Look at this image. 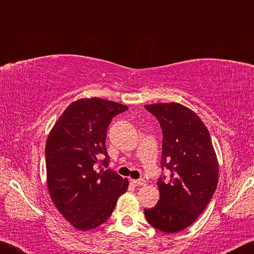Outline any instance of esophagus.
<instances>
[{"label": "esophagus", "instance_id": "34e87169", "mask_svg": "<svg viewBox=\"0 0 254 254\" xmlns=\"http://www.w3.org/2000/svg\"><path fill=\"white\" fill-rule=\"evenodd\" d=\"M131 183L135 186H144L147 182L144 179H131Z\"/></svg>", "mask_w": 254, "mask_h": 254}]
</instances>
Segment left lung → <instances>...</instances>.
I'll return each instance as SVG.
<instances>
[{"label":"left lung","mask_w":254,"mask_h":254,"mask_svg":"<svg viewBox=\"0 0 254 254\" xmlns=\"http://www.w3.org/2000/svg\"><path fill=\"white\" fill-rule=\"evenodd\" d=\"M162 128L160 199L144 209L150 225L166 233L190 226L209 204L218 183V161L209 132L194 111L179 103L144 105Z\"/></svg>","instance_id":"left-lung-1"}]
</instances>
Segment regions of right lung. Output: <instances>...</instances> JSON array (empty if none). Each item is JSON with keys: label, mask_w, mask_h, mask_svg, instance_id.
I'll use <instances>...</instances> for the list:
<instances>
[{"label": "right lung", "mask_w": 254, "mask_h": 254, "mask_svg": "<svg viewBox=\"0 0 254 254\" xmlns=\"http://www.w3.org/2000/svg\"><path fill=\"white\" fill-rule=\"evenodd\" d=\"M127 106L103 98H80L63 112L46 142L47 186L51 200L79 231L103 224L127 191L128 180L107 165L105 140L112 118Z\"/></svg>", "instance_id": "1"}]
</instances>
